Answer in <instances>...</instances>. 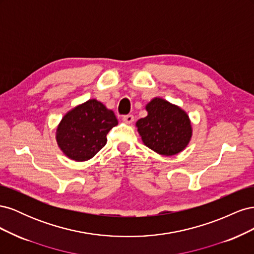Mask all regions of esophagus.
<instances>
[{
	"label": "esophagus",
	"mask_w": 254,
	"mask_h": 254,
	"mask_svg": "<svg viewBox=\"0 0 254 254\" xmlns=\"http://www.w3.org/2000/svg\"><path fill=\"white\" fill-rule=\"evenodd\" d=\"M123 121L127 123V124H131V123L134 121V117L132 114H126L123 117Z\"/></svg>",
	"instance_id": "34e87169"
}]
</instances>
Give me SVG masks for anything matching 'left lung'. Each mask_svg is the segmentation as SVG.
I'll return each instance as SVG.
<instances>
[{
    "label": "left lung",
    "mask_w": 254,
    "mask_h": 254,
    "mask_svg": "<svg viewBox=\"0 0 254 254\" xmlns=\"http://www.w3.org/2000/svg\"><path fill=\"white\" fill-rule=\"evenodd\" d=\"M148 115L136 122L143 143L163 156H174L187 147L191 136L189 115L162 98L146 106Z\"/></svg>",
    "instance_id": "obj_1"
}]
</instances>
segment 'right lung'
Masks as SVG:
<instances>
[{"label":"right lung","mask_w":254,"mask_h":254,"mask_svg":"<svg viewBox=\"0 0 254 254\" xmlns=\"http://www.w3.org/2000/svg\"><path fill=\"white\" fill-rule=\"evenodd\" d=\"M117 125L112 110L96 99H90L64 115L57 128L56 140L65 156L87 161L104 147L107 134Z\"/></svg>","instance_id":"add662e5"}]
</instances>
